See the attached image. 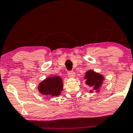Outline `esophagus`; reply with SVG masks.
<instances>
[{"mask_svg": "<svg viewBox=\"0 0 133 133\" xmlns=\"http://www.w3.org/2000/svg\"><path fill=\"white\" fill-rule=\"evenodd\" d=\"M68 77H70V78H74V77H75V73H74V72H69Z\"/></svg>", "mask_w": 133, "mask_h": 133, "instance_id": "34e87169", "label": "esophagus"}]
</instances>
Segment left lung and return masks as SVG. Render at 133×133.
Returning a JSON list of instances; mask_svg holds the SVG:
<instances>
[{"mask_svg": "<svg viewBox=\"0 0 133 133\" xmlns=\"http://www.w3.org/2000/svg\"><path fill=\"white\" fill-rule=\"evenodd\" d=\"M83 78L85 80V84L92 88L89 92H93L94 91L96 92H99L105 79L103 75L92 70L87 71Z\"/></svg>", "mask_w": 133, "mask_h": 133, "instance_id": "8db88e82", "label": "left lung"}]
</instances>
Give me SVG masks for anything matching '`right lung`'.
<instances>
[{
    "mask_svg": "<svg viewBox=\"0 0 133 133\" xmlns=\"http://www.w3.org/2000/svg\"><path fill=\"white\" fill-rule=\"evenodd\" d=\"M63 81L60 76H52L44 79L38 85L37 89L43 96H58L63 89Z\"/></svg>",
    "mask_w": 133,
    "mask_h": 133,
    "instance_id": "add662e5",
    "label": "right lung"
}]
</instances>
